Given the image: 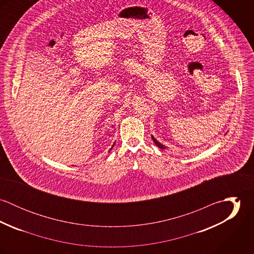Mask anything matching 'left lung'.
Returning <instances> with one entry per match:
<instances>
[{
    "instance_id": "obj_1",
    "label": "left lung",
    "mask_w": 254,
    "mask_h": 254,
    "mask_svg": "<svg viewBox=\"0 0 254 254\" xmlns=\"http://www.w3.org/2000/svg\"><path fill=\"white\" fill-rule=\"evenodd\" d=\"M151 138H152V140H153V142H154V144H155V145H157V146H158V147H160V148H165V146H164V145H161V144H160V143H158V142H157V141H156V140H155V139H154V138H153V137H151Z\"/></svg>"
}]
</instances>
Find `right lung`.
Instances as JSON below:
<instances>
[{"instance_id": "obj_1", "label": "right lung", "mask_w": 254, "mask_h": 254, "mask_svg": "<svg viewBox=\"0 0 254 254\" xmlns=\"http://www.w3.org/2000/svg\"><path fill=\"white\" fill-rule=\"evenodd\" d=\"M110 149H111V148H110Z\"/></svg>"}]
</instances>
